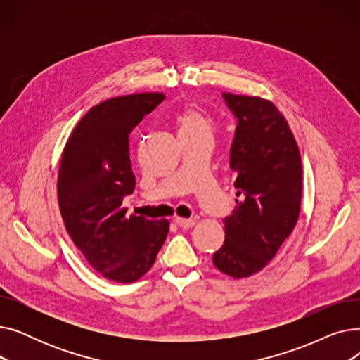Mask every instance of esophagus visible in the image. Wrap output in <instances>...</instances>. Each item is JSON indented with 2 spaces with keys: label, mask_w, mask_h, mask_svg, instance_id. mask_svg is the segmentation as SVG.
Returning a JSON list of instances; mask_svg holds the SVG:
<instances>
[{
  "label": "esophagus",
  "mask_w": 360,
  "mask_h": 360,
  "mask_svg": "<svg viewBox=\"0 0 360 360\" xmlns=\"http://www.w3.org/2000/svg\"><path fill=\"white\" fill-rule=\"evenodd\" d=\"M175 223L182 229H190L195 224V220L194 219H185V217H176Z\"/></svg>",
  "instance_id": "esophagus-1"
}]
</instances>
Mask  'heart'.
Here are the masks:
<instances>
[{"label":"heart","mask_w":360,"mask_h":360,"mask_svg":"<svg viewBox=\"0 0 360 360\" xmlns=\"http://www.w3.org/2000/svg\"><path fill=\"white\" fill-rule=\"evenodd\" d=\"M175 121L179 128V136H212L214 128L213 120L207 113L194 108L181 110Z\"/></svg>","instance_id":"b5f03b06"}]
</instances>
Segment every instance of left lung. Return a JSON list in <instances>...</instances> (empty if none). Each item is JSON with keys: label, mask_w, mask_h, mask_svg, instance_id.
<instances>
[{"label": "left lung", "mask_w": 360, "mask_h": 360, "mask_svg": "<svg viewBox=\"0 0 360 360\" xmlns=\"http://www.w3.org/2000/svg\"><path fill=\"white\" fill-rule=\"evenodd\" d=\"M238 120L231 148L235 210L224 221L214 267L233 278L261 271L295 229L302 202V162L277 106L258 96L223 93Z\"/></svg>", "instance_id": "obj_1"}]
</instances>
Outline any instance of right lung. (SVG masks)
Listing matches in <instances>:
<instances>
[{"label": "right lung", "mask_w": 360, "mask_h": 360, "mask_svg": "<svg viewBox=\"0 0 360 360\" xmlns=\"http://www.w3.org/2000/svg\"><path fill=\"white\" fill-rule=\"evenodd\" d=\"M165 99L134 93L93 106L74 127L58 170V202L65 229L90 266L117 283H134L153 266L169 221L127 214L134 191L129 134Z\"/></svg>", "instance_id": "1"}]
</instances>
